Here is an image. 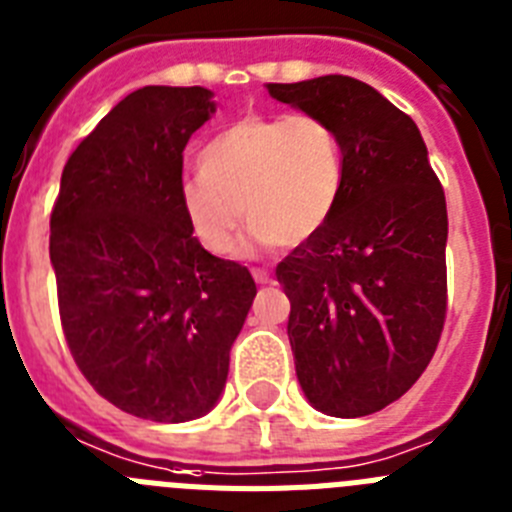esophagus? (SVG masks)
<instances>
[{
    "mask_svg": "<svg viewBox=\"0 0 512 512\" xmlns=\"http://www.w3.org/2000/svg\"><path fill=\"white\" fill-rule=\"evenodd\" d=\"M252 278H255L260 286H268V283H273V275L268 273V270H262V268H255L252 270Z\"/></svg>",
    "mask_w": 512,
    "mask_h": 512,
    "instance_id": "1",
    "label": "esophagus"
}]
</instances>
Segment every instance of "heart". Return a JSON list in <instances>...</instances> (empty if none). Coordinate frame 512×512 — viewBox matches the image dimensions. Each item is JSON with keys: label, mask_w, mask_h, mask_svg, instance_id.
<instances>
[{"label": "heart", "mask_w": 512, "mask_h": 512, "mask_svg": "<svg viewBox=\"0 0 512 512\" xmlns=\"http://www.w3.org/2000/svg\"><path fill=\"white\" fill-rule=\"evenodd\" d=\"M198 167L180 182V206L195 239L219 257L234 252L244 219L262 244L306 242L342 188L340 141L314 115H247L203 146Z\"/></svg>", "instance_id": "heart-1"}]
</instances>
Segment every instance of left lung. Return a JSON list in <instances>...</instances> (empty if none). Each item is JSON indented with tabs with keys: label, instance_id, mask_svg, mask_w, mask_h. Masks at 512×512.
<instances>
[{
	"label": "left lung",
	"instance_id": "8db88e82",
	"mask_svg": "<svg viewBox=\"0 0 512 512\" xmlns=\"http://www.w3.org/2000/svg\"><path fill=\"white\" fill-rule=\"evenodd\" d=\"M335 131V211L275 275L291 301L296 376L319 412L384 410L428 368L446 322V195L410 115L342 74L268 84Z\"/></svg>",
	"mask_w": 512,
	"mask_h": 512
}]
</instances>
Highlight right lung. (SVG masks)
<instances>
[{
	"mask_svg": "<svg viewBox=\"0 0 512 512\" xmlns=\"http://www.w3.org/2000/svg\"><path fill=\"white\" fill-rule=\"evenodd\" d=\"M203 87H141L71 151L51 265L74 363L128 415L185 422L219 402L257 286L193 237L182 151L216 110Z\"/></svg>",
	"mask_w": 512,
	"mask_h": 512,
	"instance_id": "right-lung-1",
	"label": "right lung"
}]
</instances>
